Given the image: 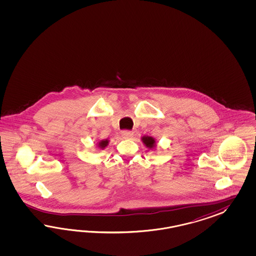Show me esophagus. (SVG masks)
<instances>
[{
    "label": "esophagus",
    "instance_id": "34e87169",
    "mask_svg": "<svg viewBox=\"0 0 256 256\" xmlns=\"http://www.w3.org/2000/svg\"><path fill=\"white\" fill-rule=\"evenodd\" d=\"M121 135L124 139H130L133 136V132H130V130H123L121 132Z\"/></svg>",
    "mask_w": 256,
    "mask_h": 256
}]
</instances>
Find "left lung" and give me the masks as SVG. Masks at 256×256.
<instances>
[{"instance_id": "obj_1", "label": "left lung", "mask_w": 256, "mask_h": 256, "mask_svg": "<svg viewBox=\"0 0 256 256\" xmlns=\"http://www.w3.org/2000/svg\"><path fill=\"white\" fill-rule=\"evenodd\" d=\"M142 140L146 144V146L149 148V149L155 148L156 140L154 138H152L150 136H144V137H142Z\"/></svg>"}]
</instances>
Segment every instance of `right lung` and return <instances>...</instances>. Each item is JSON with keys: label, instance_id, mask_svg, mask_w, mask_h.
Returning <instances> with one entry per match:
<instances>
[{"label": "right lung", "instance_id": "obj_1", "mask_svg": "<svg viewBox=\"0 0 256 256\" xmlns=\"http://www.w3.org/2000/svg\"><path fill=\"white\" fill-rule=\"evenodd\" d=\"M108 140H102L98 144V146L100 148V149H104L108 146Z\"/></svg>", "mask_w": 256, "mask_h": 256}]
</instances>
